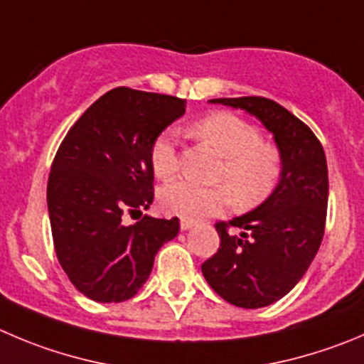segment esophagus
<instances>
[{
  "instance_id": "1",
  "label": "esophagus",
  "mask_w": 364,
  "mask_h": 364,
  "mask_svg": "<svg viewBox=\"0 0 364 364\" xmlns=\"http://www.w3.org/2000/svg\"><path fill=\"white\" fill-rule=\"evenodd\" d=\"M193 227H195V221L186 220V218H182V220H180V228H182V230H189V228H193Z\"/></svg>"
}]
</instances>
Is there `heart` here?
<instances>
[{"mask_svg": "<svg viewBox=\"0 0 364 364\" xmlns=\"http://www.w3.org/2000/svg\"><path fill=\"white\" fill-rule=\"evenodd\" d=\"M195 136L213 148L223 166L216 180L225 186L202 188L186 180L166 186L161 203L166 210L186 220L221 214L230 205V191L240 207L261 203L280 178V154L262 143L259 128L230 112H214L195 124ZM150 166L155 176L169 180L178 173V141L173 128H166L150 146Z\"/></svg>", "mask_w": 364, "mask_h": 364, "instance_id": "b5f03b06", "label": "heart"}]
</instances>
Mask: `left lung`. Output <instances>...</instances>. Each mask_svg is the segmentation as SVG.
Returning <instances> with one entry per match:
<instances>
[{"label": "left lung", "mask_w": 364, "mask_h": 364, "mask_svg": "<svg viewBox=\"0 0 364 364\" xmlns=\"http://www.w3.org/2000/svg\"><path fill=\"white\" fill-rule=\"evenodd\" d=\"M210 103L241 109L273 134L280 154V180L250 213L220 221V248L202 264L210 288L228 304L257 309L295 288L313 262L327 218L328 171L325 151L304 121L261 96L218 98ZM228 228H240L232 235Z\"/></svg>", "instance_id": "left-lung-1"}]
</instances>
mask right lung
Listing matches in <instances>:
<instances>
[{"mask_svg":"<svg viewBox=\"0 0 364 364\" xmlns=\"http://www.w3.org/2000/svg\"><path fill=\"white\" fill-rule=\"evenodd\" d=\"M186 100L116 87L96 100L62 141L48 178V213L58 262L95 302H124L146 282L155 255L178 234V218L124 213L154 202L150 146L184 116Z\"/></svg>","mask_w":364,"mask_h":364,"instance_id":"1","label":"right lung"}]
</instances>
